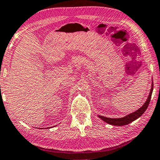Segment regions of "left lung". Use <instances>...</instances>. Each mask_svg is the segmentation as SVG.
<instances>
[{
  "instance_id": "left-lung-1",
  "label": "left lung",
  "mask_w": 160,
  "mask_h": 160,
  "mask_svg": "<svg viewBox=\"0 0 160 160\" xmlns=\"http://www.w3.org/2000/svg\"><path fill=\"white\" fill-rule=\"evenodd\" d=\"M153 86L154 84H153V82H152L151 90H150L149 94L147 97V101L145 102L142 107H141L138 110H136L135 112H131V114H128V115H126V116L125 117L120 118H110L104 117V116H102V115H98V117L99 118L102 120L103 121H105L108 124L112 125V126H125V125L129 124L130 122L134 121V120H136V119H138V118L142 116V115L143 114V112H144L147 109L148 106H149V102L151 100L152 92H153Z\"/></svg>"
}]
</instances>
